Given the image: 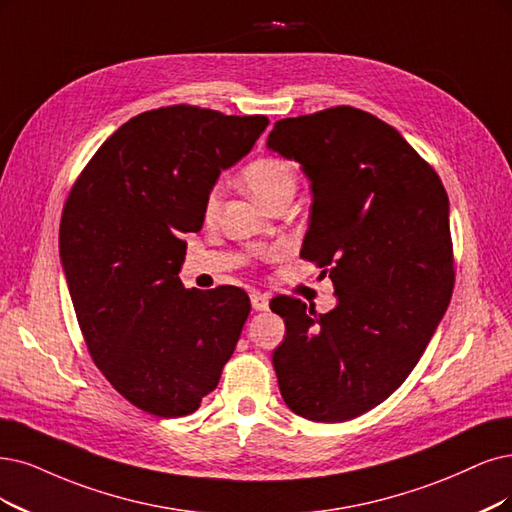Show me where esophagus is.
I'll list each match as a JSON object with an SVG mask.
<instances>
[{"mask_svg":"<svg viewBox=\"0 0 512 512\" xmlns=\"http://www.w3.org/2000/svg\"><path fill=\"white\" fill-rule=\"evenodd\" d=\"M251 306H253V310H257V312L268 310V308H270V297H268L266 293L253 291V293H251Z\"/></svg>","mask_w":512,"mask_h":512,"instance_id":"obj_1","label":"esophagus"}]
</instances>
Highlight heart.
I'll use <instances>...</instances> for the list:
<instances>
[{
	"label": "heart",
	"mask_w": 512,
	"mask_h": 512,
	"mask_svg": "<svg viewBox=\"0 0 512 512\" xmlns=\"http://www.w3.org/2000/svg\"><path fill=\"white\" fill-rule=\"evenodd\" d=\"M242 183L249 192L266 206H272L276 200L293 196L297 187L295 166L278 156L257 158L246 164L242 170ZM219 211V189L215 187L204 202V217L211 221Z\"/></svg>",
	"instance_id": "b5f03b06"
}]
</instances>
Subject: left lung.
I'll use <instances>...</instances> for the list:
<instances>
[{
    "label": "left lung",
    "mask_w": 512,
    "mask_h": 512,
    "mask_svg": "<svg viewBox=\"0 0 512 512\" xmlns=\"http://www.w3.org/2000/svg\"><path fill=\"white\" fill-rule=\"evenodd\" d=\"M268 147L312 187L301 257L329 274L337 306L280 295L287 335L272 363L287 407L346 422L384 403L418 365L453 291L449 198L399 130L348 105L278 120Z\"/></svg>",
    "instance_id": "8db88e82"
}]
</instances>
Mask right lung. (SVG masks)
I'll use <instances>...</instances> for the list:
<instances>
[{
  "label": "right lung",
  "instance_id": "right-lung-1",
  "mask_svg": "<svg viewBox=\"0 0 512 512\" xmlns=\"http://www.w3.org/2000/svg\"><path fill=\"white\" fill-rule=\"evenodd\" d=\"M268 124L194 105L139 113L65 202L61 263L88 352L128 403L158 418L194 413L217 388L251 312L242 289H185L179 270L221 170Z\"/></svg>",
  "mask_w": 512,
  "mask_h": 512
}]
</instances>
